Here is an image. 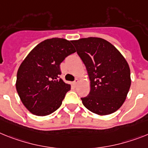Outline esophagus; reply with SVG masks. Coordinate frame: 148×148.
<instances>
[{
	"mask_svg": "<svg viewBox=\"0 0 148 148\" xmlns=\"http://www.w3.org/2000/svg\"><path fill=\"white\" fill-rule=\"evenodd\" d=\"M78 83H79V80H78V79H76V80H75L74 82H73V85H74V86H76L77 84Z\"/></svg>",
	"mask_w": 148,
	"mask_h": 148,
	"instance_id": "esophagus-1",
	"label": "esophagus"
}]
</instances>
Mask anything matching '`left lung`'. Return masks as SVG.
Returning a JSON list of instances; mask_svg holds the SVG:
<instances>
[{
	"label": "left lung",
	"mask_w": 148,
	"mask_h": 148,
	"mask_svg": "<svg viewBox=\"0 0 148 148\" xmlns=\"http://www.w3.org/2000/svg\"><path fill=\"white\" fill-rule=\"evenodd\" d=\"M85 64L90 92L81 98L83 105L99 115H108L122 106L131 86L130 69L116 47L99 38L72 40Z\"/></svg>",
	"instance_id": "1"
}]
</instances>
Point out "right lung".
<instances>
[{
    "mask_svg": "<svg viewBox=\"0 0 148 148\" xmlns=\"http://www.w3.org/2000/svg\"><path fill=\"white\" fill-rule=\"evenodd\" d=\"M76 52L63 38L43 40L22 62L17 72L16 87L26 108L37 116H47L62 105L70 84L60 78V64Z\"/></svg>",
    "mask_w": 148,
    "mask_h": 148,
    "instance_id": "add662e5",
    "label": "right lung"
}]
</instances>
